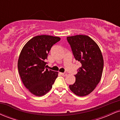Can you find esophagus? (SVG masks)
Masks as SVG:
<instances>
[{
	"label": "esophagus",
	"instance_id": "obj_1",
	"mask_svg": "<svg viewBox=\"0 0 120 120\" xmlns=\"http://www.w3.org/2000/svg\"><path fill=\"white\" fill-rule=\"evenodd\" d=\"M61 74L63 76H66L67 75V72H64V73H61Z\"/></svg>",
	"mask_w": 120,
	"mask_h": 120
}]
</instances>
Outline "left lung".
Listing matches in <instances>:
<instances>
[{
  "label": "left lung",
  "mask_w": 120,
  "mask_h": 120,
  "mask_svg": "<svg viewBox=\"0 0 120 120\" xmlns=\"http://www.w3.org/2000/svg\"><path fill=\"white\" fill-rule=\"evenodd\" d=\"M67 39L75 60L81 64L74 75L75 83L69 85V89L76 95L86 96L101 79L104 66L102 53L98 45L87 35H74Z\"/></svg>",
  "instance_id": "1"
}]
</instances>
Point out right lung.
I'll use <instances>...</instances> for the list:
<instances>
[{
  "label": "right lung",
  "mask_w": 120,
  "mask_h": 120,
  "mask_svg": "<svg viewBox=\"0 0 120 120\" xmlns=\"http://www.w3.org/2000/svg\"><path fill=\"white\" fill-rule=\"evenodd\" d=\"M58 37L42 35L31 38L22 49L18 60V70L22 82L34 95L41 96L51 89L58 72L46 68V59Z\"/></svg>",
  "instance_id": "right-lung-1"
}]
</instances>
